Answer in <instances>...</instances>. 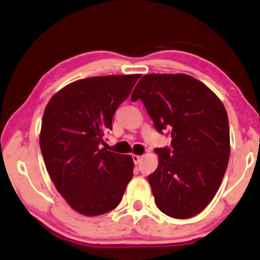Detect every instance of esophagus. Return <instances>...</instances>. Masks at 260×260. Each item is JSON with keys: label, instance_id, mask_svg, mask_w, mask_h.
<instances>
[{"label": "esophagus", "instance_id": "1", "mask_svg": "<svg viewBox=\"0 0 260 260\" xmlns=\"http://www.w3.org/2000/svg\"><path fill=\"white\" fill-rule=\"evenodd\" d=\"M132 159H134V163L137 165L140 163L141 160V156H138V155H132Z\"/></svg>", "mask_w": 260, "mask_h": 260}]
</instances>
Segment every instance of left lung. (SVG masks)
<instances>
[{
  "label": "left lung",
  "instance_id": "1",
  "mask_svg": "<svg viewBox=\"0 0 260 260\" xmlns=\"http://www.w3.org/2000/svg\"><path fill=\"white\" fill-rule=\"evenodd\" d=\"M137 100L172 138L171 149H155L158 166L148 175L156 206L173 218L192 217L212 202L228 168L226 110L206 85L182 73L144 76L132 91Z\"/></svg>",
  "mask_w": 260,
  "mask_h": 260
}]
</instances>
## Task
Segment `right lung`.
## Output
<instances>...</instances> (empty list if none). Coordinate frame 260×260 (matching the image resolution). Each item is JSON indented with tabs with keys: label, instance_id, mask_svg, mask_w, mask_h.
<instances>
[{
	"label": "right lung",
	"instance_id": "1",
	"mask_svg": "<svg viewBox=\"0 0 260 260\" xmlns=\"http://www.w3.org/2000/svg\"><path fill=\"white\" fill-rule=\"evenodd\" d=\"M140 75L91 77L56 92L44 112L39 145L47 172L67 203L86 216L120 204L134 159L101 149L117 107Z\"/></svg>",
	"mask_w": 260,
	"mask_h": 260
}]
</instances>
